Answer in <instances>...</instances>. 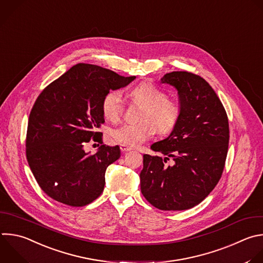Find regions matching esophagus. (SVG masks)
Wrapping results in <instances>:
<instances>
[{
    "instance_id": "1",
    "label": "esophagus",
    "mask_w": 263,
    "mask_h": 263,
    "mask_svg": "<svg viewBox=\"0 0 263 263\" xmlns=\"http://www.w3.org/2000/svg\"><path fill=\"white\" fill-rule=\"evenodd\" d=\"M120 148H121V151H122L123 153H126V152H129V151L132 149L131 146H127V145H125V144H121Z\"/></svg>"
}]
</instances>
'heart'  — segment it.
Returning <instances> with one entry per match:
<instances>
[{"label":"heart","mask_w":263,"mask_h":263,"mask_svg":"<svg viewBox=\"0 0 263 263\" xmlns=\"http://www.w3.org/2000/svg\"><path fill=\"white\" fill-rule=\"evenodd\" d=\"M132 101L143 108L137 124H125L111 131L112 138L125 145L136 146L152 137L158 130L161 134L171 132L179 124L182 117V105L167 97L165 91L153 82L142 81L130 92ZM102 114L105 119L118 122L124 112L123 95L119 89L109 90L101 102Z\"/></svg>","instance_id":"b5f03b06"}]
</instances>
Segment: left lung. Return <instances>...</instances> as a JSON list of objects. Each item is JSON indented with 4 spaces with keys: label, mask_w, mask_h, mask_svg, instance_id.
<instances>
[{
    "label": "left lung",
    "mask_w": 263,
    "mask_h": 263,
    "mask_svg": "<svg viewBox=\"0 0 263 263\" xmlns=\"http://www.w3.org/2000/svg\"><path fill=\"white\" fill-rule=\"evenodd\" d=\"M178 90L182 117L170 135L143 155L140 190L162 211H184L200 203L220 181L228 152L226 110L213 87L199 75L173 71L161 78ZM171 157L173 166L164 163Z\"/></svg>",
    "instance_id": "8db88e82"
}]
</instances>
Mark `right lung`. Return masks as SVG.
<instances>
[{"label":"right lung","mask_w":263,"mask_h":263,"mask_svg":"<svg viewBox=\"0 0 263 263\" xmlns=\"http://www.w3.org/2000/svg\"><path fill=\"white\" fill-rule=\"evenodd\" d=\"M134 79L80 63L40 93L29 117L26 155L38 185L50 198L77 208L101 195L106 168L120 158V147L102 144L96 154H86L83 146L101 139L104 95Z\"/></svg>","instance_id":"1"}]
</instances>
